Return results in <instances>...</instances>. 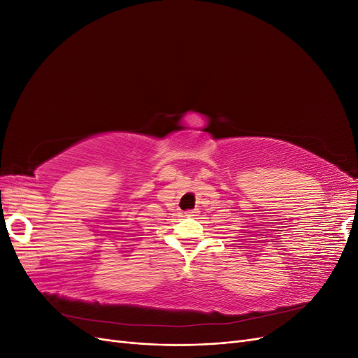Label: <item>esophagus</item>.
<instances>
[{
    "label": "esophagus",
    "mask_w": 358,
    "mask_h": 358,
    "mask_svg": "<svg viewBox=\"0 0 358 358\" xmlns=\"http://www.w3.org/2000/svg\"><path fill=\"white\" fill-rule=\"evenodd\" d=\"M183 216H187V218H189V216H197V212L196 210H189V212L183 213Z\"/></svg>",
    "instance_id": "obj_1"
}]
</instances>
